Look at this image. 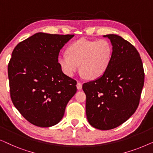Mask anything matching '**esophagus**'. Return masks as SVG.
<instances>
[{"label": "esophagus", "mask_w": 153, "mask_h": 153, "mask_svg": "<svg viewBox=\"0 0 153 153\" xmlns=\"http://www.w3.org/2000/svg\"><path fill=\"white\" fill-rule=\"evenodd\" d=\"M76 88H77V89H78V90H81V88H82V84H81V83L77 82Z\"/></svg>", "instance_id": "esophagus-1"}]
</instances>
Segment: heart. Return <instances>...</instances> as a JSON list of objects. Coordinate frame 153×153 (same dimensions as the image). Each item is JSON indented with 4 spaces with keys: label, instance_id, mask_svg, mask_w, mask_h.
I'll return each instance as SVG.
<instances>
[{
    "label": "heart",
    "instance_id": "1",
    "mask_svg": "<svg viewBox=\"0 0 153 153\" xmlns=\"http://www.w3.org/2000/svg\"><path fill=\"white\" fill-rule=\"evenodd\" d=\"M112 47L106 39L87 40L80 39L69 46L67 54L58 58L62 72L73 76L80 70L88 79H95L103 75L109 65L112 57Z\"/></svg>",
    "mask_w": 153,
    "mask_h": 153
}]
</instances>
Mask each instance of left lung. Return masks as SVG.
<instances>
[{"mask_svg":"<svg viewBox=\"0 0 153 153\" xmlns=\"http://www.w3.org/2000/svg\"><path fill=\"white\" fill-rule=\"evenodd\" d=\"M112 45L111 60L103 75L83 83L85 111L90 125L108 130L122 125L137 110L144 83L139 52L122 37L103 35Z\"/></svg>","mask_w":153,"mask_h":153,"instance_id":"left-lung-1","label":"left lung"}]
</instances>
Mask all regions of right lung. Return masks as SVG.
<instances>
[{"label": "right lung", "mask_w": 153, "mask_h": 153, "mask_svg": "<svg viewBox=\"0 0 153 153\" xmlns=\"http://www.w3.org/2000/svg\"><path fill=\"white\" fill-rule=\"evenodd\" d=\"M74 35L37 33L19 43L8 64L12 103L31 124L53 126L76 92V81L62 72L60 49Z\"/></svg>", "instance_id": "add662e5"}]
</instances>
